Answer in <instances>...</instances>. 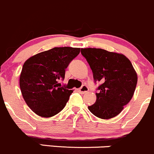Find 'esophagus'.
<instances>
[{"mask_svg":"<svg viewBox=\"0 0 154 154\" xmlns=\"http://www.w3.org/2000/svg\"><path fill=\"white\" fill-rule=\"evenodd\" d=\"M77 90H78V92H80L81 94H85V93H87V92L89 91V88L87 87V86L84 85V86H82L81 88L78 89Z\"/></svg>","mask_w":154,"mask_h":154,"instance_id":"esophagus-1","label":"esophagus"}]
</instances>
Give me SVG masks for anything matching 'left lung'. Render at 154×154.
Here are the masks:
<instances>
[{
  "label": "left lung",
  "mask_w": 154,
  "mask_h": 154,
  "mask_svg": "<svg viewBox=\"0 0 154 154\" xmlns=\"http://www.w3.org/2000/svg\"><path fill=\"white\" fill-rule=\"evenodd\" d=\"M95 82H101L96 102L88 106L95 116L110 119L122 112L131 100L137 83V74L125 56L101 48H82Z\"/></svg>",
  "instance_id": "1"
}]
</instances>
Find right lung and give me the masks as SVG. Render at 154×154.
Listing matches in <instances>:
<instances>
[{
	"instance_id": "right-lung-1",
	"label": "right lung",
	"mask_w": 154,
	"mask_h": 154,
	"mask_svg": "<svg viewBox=\"0 0 154 154\" xmlns=\"http://www.w3.org/2000/svg\"><path fill=\"white\" fill-rule=\"evenodd\" d=\"M80 53L79 48H54L24 62L20 87L26 104L42 117L56 115L64 109L72 90L62 87L68 64Z\"/></svg>"
}]
</instances>
